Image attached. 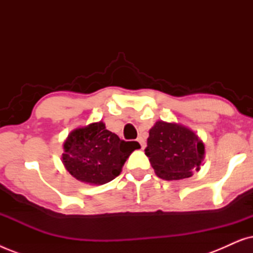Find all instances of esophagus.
Returning a JSON list of instances; mask_svg holds the SVG:
<instances>
[{
  "label": "esophagus",
  "mask_w": 253,
  "mask_h": 253,
  "mask_svg": "<svg viewBox=\"0 0 253 253\" xmlns=\"http://www.w3.org/2000/svg\"><path fill=\"white\" fill-rule=\"evenodd\" d=\"M138 143H139L140 144V146H141V148H143V150H144V148L145 147H146V141H145V139H144V138L143 137H139V138H138Z\"/></svg>",
  "instance_id": "1"
}]
</instances>
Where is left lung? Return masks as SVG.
Returning a JSON list of instances; mask_svg holds the SVG:
<instances>
[{
    "instance_id": "left-lung-1",
    "label": "left lung",
    "mask_w": 253,
    "mask_h": 253,
    "mask_svg": "<svg viewBox=\"0 0 253 253\" xmlns=\"http://www.w3.org/2000/svg\"><path fill=\"white\" fill-rule=\"evenodd\" d=\"M145 154L159 177L174 181L188 178L193 170H199L205 146L189 127L158 121L150 130Z\"/></svg>"
}]
</instances>
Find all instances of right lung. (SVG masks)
<instances>
[{"instance_id": "obj_1", "label": "right lung", "mask_w": 253, "mask_h": 253, "mask_svg": "<svg viewBox=\"0 0 253 253\" xmlns=\"http://www.w3.org/2000/svg\"><path fill=\"white\" fill-rule=\"evenodd\" d=\"M63 148L62 162L76 179L102 185L121 174L124 162L140 145L120 139L100 121L71 131Z\"/></svg>"}]
</instances>
